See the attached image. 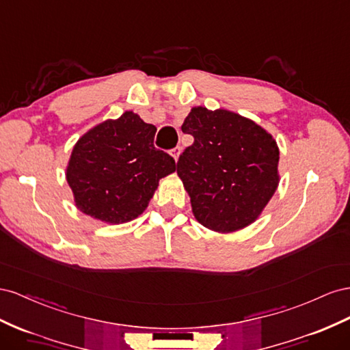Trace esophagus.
Returning <instances> with one entry per match:
<instances>
[{
    "label": "esophagus",
    "mask_w": 350,
    "mask_h": 350,
    "mask_svg": "<svg viewBox=\"0 0 350 350\" xmlns=\"http://www.w3.org/2000/svg\"><path fill=\"white\" fill-rule=\"evenodd\" d=\"M172 155L174 157V159L177 161V159H178V155H180V146H176L174 149H172Z\"/></svg>",
    "instance_id": "obj_1"
}]
</instances>
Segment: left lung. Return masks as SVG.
Returning <instances> with one entry per match:
<instances>
[{
	"mask_svg": "<svg viewBox=\"0 0 350 350\" xmlns=\"http://www.w3.org/2000/svg\"><path fill=\"white\" fill-rule=\"evenodd\" d=\"M182 131L195 139L177 161L195 218L219 233L254 223L278 185L273 136L252 120L205 107L192 108Z\"/></svg>",
	"mask_w": 350,
	"mask_h": 350,
	"instance_id": "8db88e82",
	"label": "left lung"
}]
</instances>
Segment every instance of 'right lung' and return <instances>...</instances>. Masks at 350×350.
Segmentation results:
<instances>
[{
  "instance_id": "right-lung-1",
  "label": "right lung",
  "mask_w": 350,
  "mask_h": 350,
  "mask_svg": "<svg viewBox=\"0 0 350 350\" xmlns=\"http://www.w3.org/2000/svg\"><path fill=\"white\" fill-rule=\"evenodd\" d=\"M155 132L154 124L126 111L79 139L66 177L82 213L120 224L145 211L159 178L176 170L173 157L154 146Z\"/></svg>"
}]
</instances>
